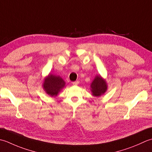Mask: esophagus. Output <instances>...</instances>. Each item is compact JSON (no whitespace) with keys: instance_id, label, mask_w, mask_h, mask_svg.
<instances>
[{"instance_id":"1","label":"esophagus","mask_w":152,"mask_h":152,"mask_svg":"<svg viewBox=\"0 0 152 152\" xmlns=\"http://www.w3.org/2000/svg\"><path fill=\"white\" fill-rule=\"evenodd\" d=\"M79 80H76V81H74V82H73V83H72V84H73V85H77L79 84Z\"/></svg>"}]
</instances>
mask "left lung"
Wrapping results in <instances>:
<instances>
[{
	"label": "left lung",
	"instance_id": "1",
	"mask_svg": "<svg viewBox=\"0 0 152 152\" xmlns=\"http://www.w3.org/2000/svg\"><path fill=\"white\" fill-rule=\"evenodd\" d=\"M91 88L92 95L96 97H99L106 92L107 86L106 80L100 75H96L91 83Z\"/></svg>",
	"mask_w": 152,
	"mask_h": 152
}]
</instances>
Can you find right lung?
<instances>
[{
	"instance_id": "right-lung-1",
	"label": "right lung",
	"mask_w": 152,
	"mask_h": 152,
	"mask_svg": "<svg viewBox=\"0 0 152 152\" xmlns=\"http://www.w3.org/2000/svg\"><path fill=\"white\" fill-rule=\"evenodd\" d=\"M66 83L61 77L50 73L45 79L42 86L46 94L51 97H55L64 87Z\"/></svg>"
}]
</instances>
